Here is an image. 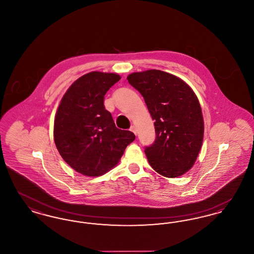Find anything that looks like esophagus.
<instances>
[{"instance_id": "esophagus-1", "label": "esophagus", "mask_w": 254, "mask_h": 254, "mask_svg": "<svg viewBox=\"0 0 254 254\" xmlns=\"http://www.w3.org/2000/svg\"><path fill=\"white\" fill-rule=\"evenodd\" d=\"M130 131H132L134 134H137V129H136V127H135V126H131V127H130Z\"/></svg>"}]
</instances>
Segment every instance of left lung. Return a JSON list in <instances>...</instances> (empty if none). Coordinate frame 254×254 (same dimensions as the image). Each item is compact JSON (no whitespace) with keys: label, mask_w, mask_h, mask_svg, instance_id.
I'll use <instances>...</instances> for the list:
<instances>
[{"label":"left lung","mask_w":254,"mask_h":254,"mask_svg":"<svg viewBox=\"0 0 254 254\" xmlns=\"http://www.w3.org/2000/svg\"><path fill=\"white\" fill-rule=\"evenodd\" d=\"M127 81L144 97L155 121V142L145 149L149 165L165 177L181 176L193 167L203 144L198 98L179 77L158 69L131 73Z\"/></svg>","instance_id":"1"}]
</instances>
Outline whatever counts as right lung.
I'll use <instances>...</instances> for the list:
<instances>
[{
    "instance_id": "right-lung-1",
    "label": "right lung",
    "mask_w": 254,
    "mask_h": 254,
    "mask_svg": "<svg viewBox=\"0 0 254 254\" xmlns=\"http://www.w3.org/2000/svg\"><path fill=\"white\" fill-rule=\"evenodd\" d=\"M121 79L117 73L92 71L77 79L61 100L53 136L62 158L77 172L101 176L113 169L135 139L116 127L104 106L109 88Z\"/></svg>"
}]
</instances>
